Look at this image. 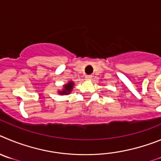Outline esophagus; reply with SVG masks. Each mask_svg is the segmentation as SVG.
I'll list each match as a JSON object with an SVG mask.
<instances>
[{
  "mask_svg": "<svg viewBox=\"0 0 161 161\" xmlns=\"http://www.w3.org/2000/svg\"><path fill=\"white\" fill-rule=\"evenodd\" d=\"M86 80H91L92 79V75H86Z\"/></svg>",
  "mask_w": 161,
  "mask_h": 161,
  "instance_id": "34e87169",
  "label": "esophagus"
}]
</instances>
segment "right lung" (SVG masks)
<instances>
[{"label":"right lung","instance_id":"right-lung-1","mask_svg":"<svg viewBox=\"0 0 161 161\" xmlns=\"http://www.w3.org/2000/svg\"><path fill=\"white\" fill-rule=\"evenodd\" d=\"M74 86H75V82L73 81H69L67 83L63 85V87L62 90H58V93L60 95H70V92L73 90Z\"/></svg>","mask_w":161,"mask_h":161}]
</instances>
